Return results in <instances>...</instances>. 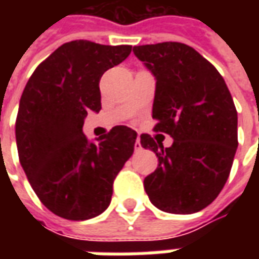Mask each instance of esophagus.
<instances>
[{"label": "esophagus", "instance_id": "34e87169", "mask_svg": "<svg viewBox=\"0 0 259 259\" xmlns=\"http://www.w3.org/2000/svg\"><path fill=\"white\" fill-rule=\"evenodd\" d=\"M135 148H136V150H140V148H141V144H140V137H139V136H137V139H136Z\"/></svg>", "mask_w": 259, "mask_h": 259}]
</instances>
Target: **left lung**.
I'll return each instance as SVG.
<instances>
[{
	"label": "left lung",
	"instance_id": "1",
	"mask_svg": "<svg viewBox=\"0 0 259 259\" xmlns=\"http://www.w3.org/2000/svg\"><path fill=\"white\" fill-rule=\"evenodd\" d=\"M133 53L157 80L154 130L174 139L163 148L150 135L140 136L141 147L158 158V168L144 179L147 195L163 212L201 211L223 189L237 150L233 98L217 68L186 44L137 46Z\"/></svg>",
	"mask_w": 259,
	"mask_h": 259
}]
</instances>
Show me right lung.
Segmentation results:
<instances>
[{"mask_svg": "<svg viewBox=\"0 0 259 259\" xmlns=\"http://www.w3.org/2000/svg\"><path fill=\"white\" fill-rule=\"evenodd\" d=\"M130 46L65 42L38 65L20 97L16 146L33 190L48 209L85 221L105 211L112 185L135 151L137 133L115 126L90 141L87 112H100V79L129 57Z\"/></svg>", "mask_w": 259, "mask_h": 259, "instance_id": "right-lung-1", "label": "right lung"}]
</instances>
